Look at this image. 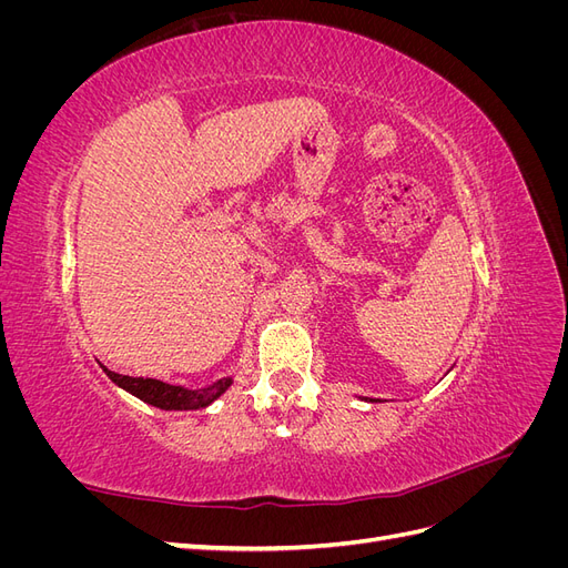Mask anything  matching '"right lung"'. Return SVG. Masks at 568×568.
Wrapping results in <instances>:
<instances>
[{"label": "right lung", "mask_w": 568, "mask_h": 568, "mask_svg": "<svg viewBox=\"0 0 568 568\" xmlns=\"http://www.w3.org/2000/svg\"><path fill=\"white\" fill-rule=\"evenodd\" d=\"M101 369L106 372L109 379L132 393L134 398H140L153 407L161 409H203L209 407L213 400H217L222 393H225L232 386V376H225V379H217L215 384L205 386V388H184V386H173L159 379H144V376H125L106 369L101 365Z\"/></svg>", "instance_id": "obj_1"}]
</instances>
